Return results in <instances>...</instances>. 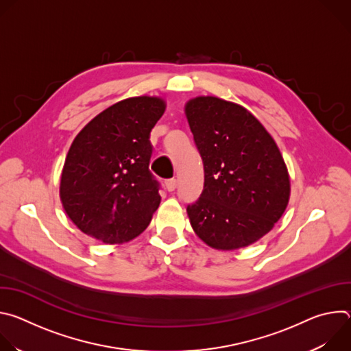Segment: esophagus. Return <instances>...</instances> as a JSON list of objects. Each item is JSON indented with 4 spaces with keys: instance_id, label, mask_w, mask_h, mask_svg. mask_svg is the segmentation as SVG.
<instances>
[{
    "instance_id": "34e87169",
    "label": "esophagus",
    "mask_w": 351,
    "mask_h": 351,
    "mask_svg": "<svg viewBox=\"0 0 351 351\" xmlns=\"http://www.w3.org/2000/svg\"><path fill=\"white\" fill-rule=\"evenodd\" d=\"M176 186H178V180L176 179H168L167 182H165V187H167V190L168 191H173L175 189H176Z\"/></svg>"
}]
</instances>
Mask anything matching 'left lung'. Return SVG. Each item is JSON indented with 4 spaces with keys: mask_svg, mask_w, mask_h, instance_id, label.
I'll use <instances>...</instances> for the list:
<instances>
[{
    "mask_svg": "<svg viewBox=\"0 0 351 351\" xmlns=\"http://www.w3.org/2000/svg\"><path fill=\"white\" fill-rule=\"evenodd\" d=\"M186 117L204 165V189L187 206L191 228L218 250L257 241L279 221L290 195L275 140L252 112L218 97L190 99Z\"/></svg>",
    "mask_w": 351,
    "mask_h": 351,
    "instance_id": "8db88e82",
    "label": "left lung"
}]
</instances>
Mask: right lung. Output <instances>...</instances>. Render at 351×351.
<instances>
[{"label":"right lung","instance_id":"obj_1","mask_svg":"<svg viewBox=\"0 0 351 351\" xmlns=\"http://www.w3.org/2000/svg\"><path fill=\"white\" fill-rule=\"evenodd\" d=\"M165 111L158 97H132L91 119L75 137L61 176L65 213L86 234L107 244L138 236L161 203L149 172V132Z\"/></svg>","mask_w":351,"mask_h":351}]
</instances>
